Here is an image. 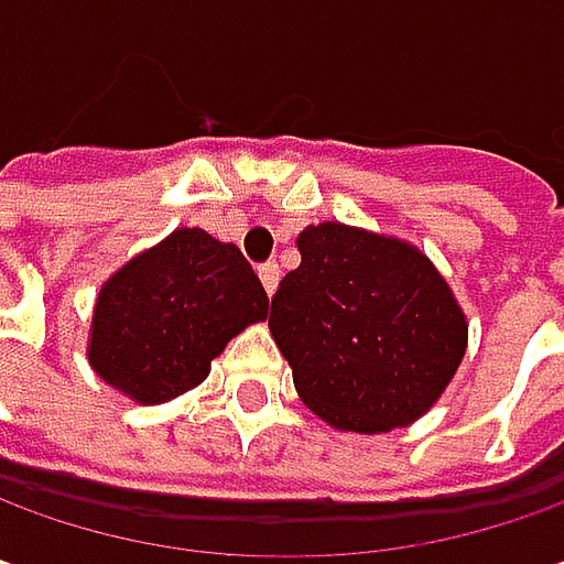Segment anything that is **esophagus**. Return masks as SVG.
Here are the masks:
<instances>
[{
    "instance_id": "34e87169",
    "label": "esophagus",
    "mask_w": 564,
    "mask_h": 564,
    "mask_svg": "<svg viewBox=\"0 0 564 564\" xmlns=\"http://www.w3.org/2000/svg\"><path fill=\"white\" fill-rule=\"evenodd\" d=\"M259 281H262L264 293H268V296H274L278 281H281V271H278V264H264L262 271H259Z\"/></svg>"
}]
</instances>
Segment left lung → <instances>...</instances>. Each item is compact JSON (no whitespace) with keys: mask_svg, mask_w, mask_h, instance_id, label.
Listing matches in <instances>:
<instances>
[{"mask_svg":"<svg viewBox=\"0 0 564 564\" xmlns=\"http://www.w3.org/2000/svg\"><path fill=\"white\" fill-rule=\"evenodd\" d=\"M296 246L268 327L300 399L337 431L409 427L468 349L449 283L417 246L340 221L308 224Z\"/></svg>","mask_w":564,"mask_h":564,"instance_id":"1","label":"left lung"}]
</instances>
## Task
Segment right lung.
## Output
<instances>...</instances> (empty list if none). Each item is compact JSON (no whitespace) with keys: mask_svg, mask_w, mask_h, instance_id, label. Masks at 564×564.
Returning a JSON list of instances; mask_svg holds the SVG:
<instances>
[{"mask_svg":"<svg viewBox=\"0 0 564 564\" xmlns=\"http://www.w3.org/2000/svg\"><path fill=\"white\" fill-rule=\"evenodd\" d=\"M268 318V296L234 243L177 227L99 290L89 368L121 397L162 405L199 387L224 346Z\"/></svg>","mask_w":564,"mask_h":564,"instance_id":"add662e5","label":"right lung"}]
</instances>
